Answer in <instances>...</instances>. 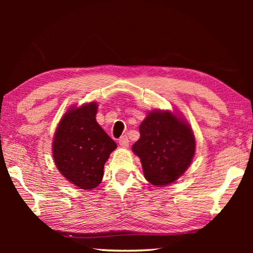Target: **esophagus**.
Listing matches in <instances>:
<instances>
[{"label": "esophagus", "mask_w": 253, "mask_h": 253, "mask_svg": "<svg viewBox=\"0 0 253 253\" xmlns=\"http://www.w3.org/2000/svg\"><path fill=\"white\" fill-rule=\"evenodd\" d=\"M118 143H120V146L123 147V148L128 147V144H129V140H128V137L127 136H122L120 138V140H118Z\"/></svg>", "instance_id": "obj_1"}]
</instances>
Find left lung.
I'll return each mask as SVG.
<instances>
[{"label":"left lung","instance_id":"left-lung-1","mask_svg":"<svg viewBox=\"0 0 253 253\" xmlns=\"http://www.w3.org/2000/svg\"><path fill=\"white\" fill-rule=\"evenodd\" d=\"M132 151L140 158L146 179L154 186L171 184L190 165L196 150L191 128L169 111H153L140 127Z\"/></svg>","mask_w":253,"mask_h":253}]
</instances>
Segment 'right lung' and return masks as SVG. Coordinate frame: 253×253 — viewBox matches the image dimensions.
<instances>
[{"label":"right lung","mask_w":253,"mask_h":253,"mask_svg":"<svg viewBox=\"0 0 253 253\" xmlns=\"http://www.w3.org/2000/svg\"><path fill=\"white\" fill-rule=\"evenodd\" d=\"M95 102L72 107L63 116L53 140L57 169L80 189H93L103 178L104 164L116 143L95 121Z\"/></svg>","instance_id":"right-lung-1"}]
</instances>
